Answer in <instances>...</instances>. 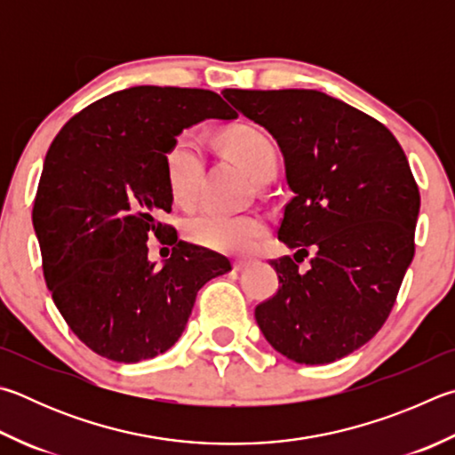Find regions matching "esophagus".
<instances>
[{
	"label": "esophagus",
	"mask_w": 455,
	"mask_h": 455,
	"mask_svg": "<svg viewBox=\"0 0 455 455\" xmlns=\"http://www.w3.org/2000/svg\"><path fill=\"white\" fill-rule=\"evenodd\" d=\"M251 264H252V260H249V259H236L233 267H235V270H236V272H243V270L249 268Z\"/></svg>",
	"instance_id": "obj_1"
}]
</instances>
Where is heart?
Returning <instances> with one entry per match:
<instances>
[{
  "mask_svg": "<svg viewBox=\"0 0 455 455\" xmlns=\"http://www.w3.org/2000/svg\"><path fill=\"white\" fill-rule=\"evenodd\" d=\"M225 151L259 180L276 169V151L270 139L252 127H233L222 133ZM164 169L172 199L179 204H193L199 193L204 169V148L195 131H183L171 143ZM267 233V222L256 212L203 211L187 222V235L195 244L217 252H249Z\"/></svg>",
  "mask_w": 455,
  "mask_h": 455,
  "instance_id": "1",
  "label": "heart"
}]
</instances>
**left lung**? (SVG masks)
<instances>
[{"mask_svg": "<svg viewBox=\"0 0 455 455\" xmlns=\"http://www.w3.org/2000/svg\"><path fill=\"white\" fill-rule=\"evenodd\" d=\"M222 95L275 139L292 193L278 241L296 254L270 262L280 288L256 324L299 364L348 356L382 328L414 259L419 191L406 155L382 123L320 91Z\"/></svg>", "mask_w": 455, "mask_h": 455, "instance_id": "1", "label": "left lung"}]
</instances>
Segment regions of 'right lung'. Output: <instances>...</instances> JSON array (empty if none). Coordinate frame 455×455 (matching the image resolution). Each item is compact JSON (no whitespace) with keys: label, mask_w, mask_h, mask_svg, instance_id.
Instances as JSON below:
<instances>
[{"label":"right lung","mask_w":455,"mask_h":455,"mask_svg":"<svg viewBox=\"0 0 455 455\" xmlns=\"http://www.w3.org/2000/svg\"><path fill=\"white\" fill-rule=\"evenodd\" d=\"M236 117L214 91L139 85L91 103L53 139L33 228L57 310L99 356L137 364L167 352L196 292L230 270L227 256L177 241L161 217L172 206L164 156L175 137ZM153 235L176 244L161 269L148 260Z\"/></svg>","instance_id":"add662e5"}]
</instances>
